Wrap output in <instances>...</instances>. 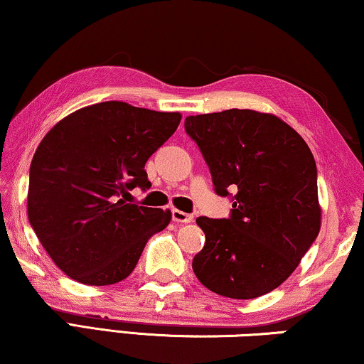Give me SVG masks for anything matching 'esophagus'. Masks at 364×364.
<instances>
[{"mask_svg":"<svg viewBox=\"0 0 364 364\" xmlns=\"http://www.w3.org/2000/svg\"><path fill=\"white\" fill-rule=\"evenodd\" d=\"M172 220L177 222V223H191L193 222V217L191 213H186L182 210H177V208H173L172 210Z\"/></svg>","mask_w":364,"mask_h":364,"instance_id":"obj_1","label":"esophagus"}]
</instances>
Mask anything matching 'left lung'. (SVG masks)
<instances>
[{"mask_svg":"<svg viewBox=\"0 0 364 364\" xmlns=\"http://www.w3.org/2000/svg\"><path fill=\"white\" fill-rule=\"evenodd\" d=\"M228 218L198 217L205 245L192 268L203 287L250 300L280 287L316 240L321 223L316 164L300 134L250 109L188 116Z\"/></svg>","mask_w":364,"mask_h":364,"instance_id":"1","label":"left lung"}]
</instances>
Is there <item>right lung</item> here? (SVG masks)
<instances>
[{"label": "right lung", "instance_id": "1", "mask_svg": "<svg viewBox=\"0 0 364 364\" xmlns=\"http://www.w3.org/2000/svg\"><path fill=\"white\" fill-rule=\"evenodd\" d=\"M178 112L107 101L59 121L29 167L28 217L53 262L84 285H112L131 275L171 212L127 203L147 191V159L176 132Z\"/></svg>", "mask_w": 364, "mask_h": 364}]
</instances>
